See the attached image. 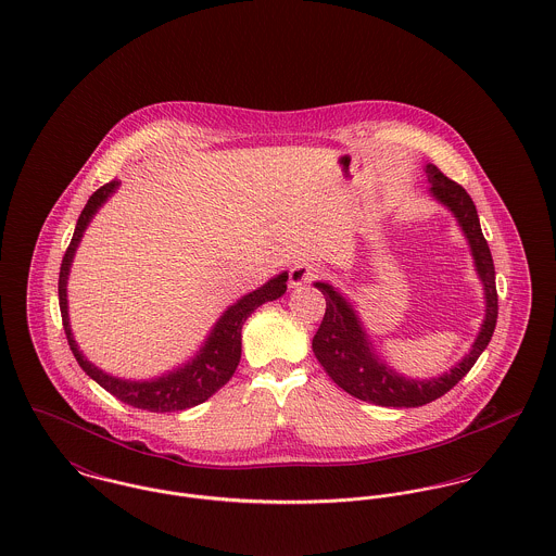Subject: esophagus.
<instances>
[{
	"mask_svg": "<svg viewBox=\"0 0 556 556\" xmlns=\"http://www.w3.org/2000/svg\"><path fill=\"white\" fill-rule=\"evenodd\" d=\"M319 273H321V268H319L317 264L299 262V264H294V266L290 268V279H288V283H290V288H301V286H305L308 281L317 279Z\"/></svg>",
	"mask_w": 556,
	"mask_h": 556,
	"instance_id": "esophagus-1",
	"label": "esophagus"
}]
</instances>
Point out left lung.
Segmentation results:
<instances>
[{
  "mask_svg": "<svg viewBox=\"0 0 556 556\" xmlns=\"http://www.w3.org/2000/svg\"><path fill=\"white\" fill-rule=\"evenodd\" d=\"M425 173L429 181L427 193L452 213L467 239L473 270L484 290V319L469 352L454 367L427 379L399 372L377 352L354 301L328 281L313 283L326 299L324 319L311 343L317 363L348 394L381 407H420L443 396L476 365L491 343L496 324L493 255L482 235L476 204L463 187L450 181L434 164H427Z\"/></svg>",
  "mask_w": 556,
  "mask_h": 556,
  "instance_id": "8db88e82",
  "label": "left lung"
}]
</instances>
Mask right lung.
I'll list each match as a JSON object with an SVG mask.
<instances>
[{"label": "right lung", "mask_w": 556, "mask_h": 556, "mask_svg": "<svg viewBox=\"0 0 556 556\" xmlns=\"http://www.w3.org/2000/svg\"><path fill=\"white\" fill-rule=\"evenodd\" d=\"M119 186H122V181L115 179V181L100 187L96 193H91V198L87 200V204L76 222V228H74L70 248L63 255L62 270H60V308H62L63 330H65L70 350H72L76 363L80 365V369L85 370L96 383H100L106 392H111L119 401H124L131 407H138V409L157 412V414L184 412V409L208 401L222 386H226L230 381V377L235 375V370L241 363L243 324L260 305H264L268 301H277L286 294L288 270L270 277L264 286L241 296L237 303H232L230 307L226 308L217 317V321L213 324V328L208 330V334L200 343V348L179 367L166 370L162 375H155V377H149V379L117 377V375H111V372L96 367L80 352V348L74 339V332H72L70 313H67V279H70V268H72L76 249L83 241L85 230L89 228L96 213L109 202V198L119 189Z\"/></svg>", "instance_id": "obj_1"}]
</instances>
